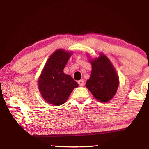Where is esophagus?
Masks as SVG:
<instances>
[{"mask_svg":"<svg viewBox=\"0 0 149 149\" xmlns=\"http://www.w3.org/2000/svg\"><path fill=\"white\" fill-rule=\"evenodd\" d=\"M78 84H79V86H83V85H84V80L81 79L79 81H78Z\"/></svg>","mask_w":149,"mask_h":149,"instance_id":"esophagus-1","label":"esophagus"}]
</instances>
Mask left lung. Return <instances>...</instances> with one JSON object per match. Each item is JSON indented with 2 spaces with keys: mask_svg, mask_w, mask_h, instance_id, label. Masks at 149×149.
I'll list each match as a JSON object with an SVG mask.
<instances>
[{
  "mask_svg": "<svg viewBox=\"0 0 149 149\" xmlns=\"http://www.w3.org/2000/svg\"><path fill=\"white\" fill-rule=\"evenodd\" d=\"M92 71L89 79L85 86L95 99L106 102L112 99L115 95L119 85L116 72L112 63L104 54L91 60Z\"/></svg>",
  "mask_w": 149,
  "mask_h": 149,
  "instance_id": "left-lung-1",
  "label": "left lung"
}]
</instances>
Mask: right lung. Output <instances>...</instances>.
Segmentation results:
<instances>
[{
	"label": "right lung",
	"mask_w": 149,
	"mask_h": 149,
	"mask_svg": "<svg viewBox=\"0 0 149 149\" xmlns=\"http://www.w3.org/2000/svg\"><path fill=\"white\" fill-rule=\"evenodd\" d=\"M71 55L62 49L55 51L48 59L39 78V89L43 99L54 106L63 104L73 89L78 87L76 81L63 70Z\"/></svg>",
	"instance_id": "1"
}]
</instances>
